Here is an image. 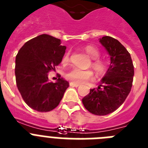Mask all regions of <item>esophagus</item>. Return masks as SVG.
Segmentation results:
<instances>
[{
    "label": "esophagus",
    "instance_id": "obj_1",
    "mask_svg": "<svg viewBox=\"0 0 148 148\" xmlns=\"http://www.w3.org/2000/svg\"><path fill=\"white\" fill-rule=\"evenodd\" d=\"M70 86H74V87H78V86H80V84H76V83H74V82H71Z\"/></svg>",
    "mask_w": 148,
    "mask_h": 148
}]
</instances>
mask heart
<instances>
[{"mask_svg":"<svg viewBox=\"0 0 148 148\" xmlns=\"http://www.w3.org/2000/svg\"><path fill=\"white\" fill-rule=\"evenodd\" d=\"M86 53H87L91 59H94L92 62V66L99 74L104 73L106 69V64L103 61L98 59L100 56V53L97 48L91 45H88L84 48ZM69 56L70 53H66L63 56L62 62L67 63L69 61ZM66 77L71 81L76 83V84H84L88 80H91L93 77V73L92 71L83 70L80 68H72L66 74Z\"/></svg>","mask_w":148,"mask_h":148,"instance_id":"obj_1","label":"heart"}]
</instances>
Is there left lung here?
I'll return each mask as SVG.
<instances>
[{
  "label": "left lung",
  "instance_id": "obj_1",
  "mask_svg": "<svg viewBox=\"0 0 148 148\" xmlns=\"http://www.w3.org/2000/svg\"><path fill=\"white\" fill-rule=\"evenodd\" d=\"M99 42L108 51L110 64L101 84L82 99L92 114L104 116L114 112L125 101L131 91L134 66L127 49L114 38L105 36Z\"/></svg>",
  "mask_w": 148,
  "mask_h": 148
}]
</instances>
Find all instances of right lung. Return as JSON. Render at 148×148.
<instances>
[{
  "label": "right lung",
  "mask_w": 148,
  "mask_h": 148,
  "mask_svg": "<svg viewBox=\"0 0 148 148\" xmlns=\"http://www.w3.org/2000/svg\"><path fill=\"white\" fill-rule=\"evenodd\" d=\"M66 47L49 34H41L26 42L16 57V81L25 102L32 109L47 112L56 108L69 86L59 77L49 82L48 73L61 63Z\"/></svg>",
  "instance_id": "1"
}]
</instances>
